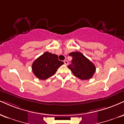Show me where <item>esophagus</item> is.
I'll return each instance as SVG.
<instances>
[{
	"mask_svg": "<svg viewBox=\"0 0 124 124\" xmlns=\"http://www.w3.org/2000/svg\"><path fill=\"white\" fill-rule=\"evenodd\" d=\"M64 62V63H65V65H68V61L67 60H65L63 61Z\"/></svg>",
	"mask_w": 124,
	"mask_h": 124,
	"instance_id": "esophagus-1",
	"label": "esophagus"
}]
</instances>
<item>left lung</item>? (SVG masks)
Listing matches in <instances>:
<instances>
[{"instance_id":"obj_1","label":"left lung","mask_w":124,"mask_h":124,"mask_svg":"<svg viewBox=\"0 0 124 124\" xmlns=\"http://www.w3.org/2000/svg\"><path fill=\"white\" fill-rule=\"evenodd\" d=\"M69 55L72 56L71 64L68 66L73 74L82 80L91 78L96 71L94 64L78 51L72 52Z\"/></svg>"}]
</instances>
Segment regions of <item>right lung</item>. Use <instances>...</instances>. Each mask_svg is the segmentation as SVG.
Here are the masks:
<instances>
[{
  "mask_svg": "<svg viewBox=\"0 0 124 124\" xmlns=\"http://www.w3.org/2000/svg\"><path fill=\"white\" fill-rule=\"evenodd\" d=\"M63 63L59 61L57 55L46 52L34 61L32 69L36 77L40 80H46L55 73Z\"/></svg>",
  "mask_w": 124,
  "mask_h": 124,
  "instance_id": "1",
  "label": "right lung"
}]
</instances>
